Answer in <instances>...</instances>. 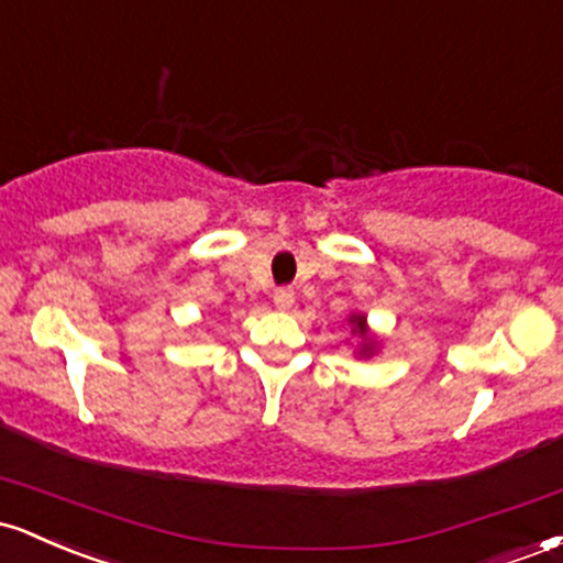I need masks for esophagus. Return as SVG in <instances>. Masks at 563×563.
<instances>
[{"instance_id":"obj_1","label":"esophagus","mask_w":563,"mask_h":563,"mask_svg":"<svg viewBox=\"0 0 563 563\" xmlns=\"http://www.w3.org/2000/svg\"><path fill=\"white\" fill-rule=\"evenodd\" d=\"M274 306L279 308V311H289V308L295 306V292L289 287H282L274 292Z\"/></svg>"}]
</instances>
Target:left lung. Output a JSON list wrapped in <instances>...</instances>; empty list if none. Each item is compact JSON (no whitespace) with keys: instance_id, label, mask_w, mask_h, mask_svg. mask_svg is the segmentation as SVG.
<instances>
[{"instance_id":"8db88e82","label":"left lung","mask_w":563,"mask_h":563,"mask_svg":"<svg viewBox=\"0 0 563 563\" xmlns=\"http://www.w3.org/2000/svg\"><path fill=\"white\" fill-rule=\"evenodd\" d=\"M349 327H351L353 338H358L356 356H362V358L375 356L377 345H380V340H377V334H372L369 324H366V313H351L349 316Z\"/></svg>"}]
</instances>
